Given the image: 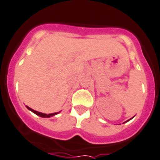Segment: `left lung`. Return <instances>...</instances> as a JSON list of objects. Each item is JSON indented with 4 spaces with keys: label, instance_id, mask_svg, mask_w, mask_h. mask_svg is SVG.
Here are the masks:
<instances>
[{
    "label": "left lung",
    "instance_id": "1",
    "mask_svg": "<svg viewBox=\"0 0 160 160\" xmlns=\"http://www.w3.org/2000/svg\"><path fill=\"white\" fill-rule=\"evenodd\" d=\"M127 122H128V121H127Z\"/></svg>",
    "mask_w": 160,
    "mask_h": 160
}]
</instances>
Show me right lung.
<instances>
[{"label": "right lung", "instance_id": "add662e5", "mask_svg": "<svg viewBox=\"0 0 160 160\" xmlns=\"http://www.w3.org/2000/svg\"><path fill=\"white\" fill-rule=\"evenodd\" d=\"M28 108V109H29V110H31L32 112H33L34 113H36L37 115L40 116V117H42V118H50V117H52V116H55V114H57L59 112H57V113H49V114H47V113H41V112H38V111H36V110H34V109H31V108H29L28 106H26Z\"/></svg>", "mask_w": 160, "mask_h": 160}]
</instances>
